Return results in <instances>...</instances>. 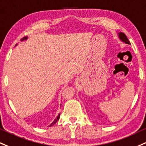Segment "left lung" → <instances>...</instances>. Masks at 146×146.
Segmentation results:
<instances>
[{"mask_svg":"<svg viewBox=\"0 0 146 146\" xmlns=\"http://www.w3.org/2000/svg\"><path fill=\"white\" fill-rule=\"evenodd\" d=\"M118 35H119V37H120V38L122 41H124V43H126V44H131V43H130L129 39L127 38V36H126V35L124 34V33H119Z\"/></svg>","mask_w":146,"mask_h":146,"instance_id":"left-lung-1","label":"left lung"}]
</instances>
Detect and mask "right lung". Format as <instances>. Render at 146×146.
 Masks as SVG:
<instances>
[{
	"label": "right lung",
	"mask_w": 146,
	"mask_h": 146,
	"mask_svg": "<svg viewBox=\"0 0 146 146\" xmlns=\"http://www.w3.org/2000/svg\"><path fill=\"white\" fill-rule=\"evenodd\" d=\"M26 38H27V37H26V36H24V38H22V41H23V40H24V39H26ZM60 114H59V115H58V116H57V117H56V118L55 119V120H54V122H52V123L50 124V126H53V125H54V124H55L56 123V122H58V120H59V118H60Z\"/></svg>",
	"instance_id": "obj_1"
}]
</instances>
